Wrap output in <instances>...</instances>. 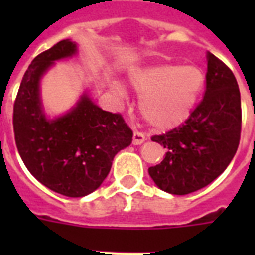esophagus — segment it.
I'll list each match as a JSON object with an SVG mask.
<instances>
[{
	"label": "esophagus",
	"mask_w": 255,
	"mask_h": 255,
	"mask_svg": "<svg viewBox=\"0 0 255 255\" xmlns=\"http://www.w3.org/2000/svg\"><path fill=\"white\" fill-rule=\"evenodd\" d=\"M145 141V135H144L143 132L136 131L133 132V139H132V143L135 144V145H140V144H143Z\"/></svg>",
	"instance_id": "esophagus-1"
}]
</instances>
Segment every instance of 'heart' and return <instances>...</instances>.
Here are the masks:
<instances>
[{
  "label": "heart",
  "instance_id": "heart-1",
  "mask_svg": "<svg viewBox=\"0 0 255 255\" xmlns=\"http://www.w3.org/2000/svg\"><path fill=\"white\" fill-rule=\"evenodd\" d=\"M131 85L141 94L139 108L144 119L160 129L176 127L188 119L204 87L205 77L196 66L152 65L133 71ZM111 87L122 94V87Z\"/></svg>",
  "mask_w": 255,
  "mask_h": 255
}]
</instances>
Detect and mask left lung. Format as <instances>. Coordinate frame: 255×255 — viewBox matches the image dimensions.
I'll use <instances>...</instances> for the list:
<instances>
[{
  "label": "left lung",
  "mask_w": 255,
  "mask_h": 255,
  "mask_svg": "<svg viewBox=\"0 0 255 255\" xmlns=\"http://www.w3.org/2000/svg\"><path fill=\"white\" fill-rule=\"evenodd\" d=\"M204 98L185 123L152 141L165 157L148 169L155 184L170 194H189L209 185L226 169L241 137V95L232 70L208 53Z\"/></svg>",
  "instance_id": "obj_1"
}]
</instances>
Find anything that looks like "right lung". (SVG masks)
Masks as SVG:
<instances>
[{"label": "right lung", "mask_w": 255, "mask_h": 255, "mask_svg": "<svg viewBox=\"0 0 255 255\" xmlns=\"http://www.w3.org/2000/svg\"><path fill=\"white\" fill-rule=\"evenodd\" d=\"M75 53L77 45L63 39L34 58L13 108L14 137L23 164L41 184L67 197H83L98 189L116 153L133 136L120 114L103 111L87 94L66 115L46 118L39 81L54 62Z\"/></svg>", "instance_id": "obj_1"}]
</instances>
